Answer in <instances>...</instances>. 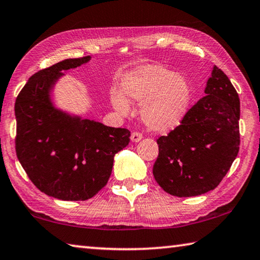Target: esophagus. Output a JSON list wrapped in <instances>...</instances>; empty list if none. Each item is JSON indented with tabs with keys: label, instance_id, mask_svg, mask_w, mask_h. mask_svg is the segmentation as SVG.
Returning <instances> with one entry per match:
<instances>
[{
	"label": "esophagus",
	"instance_id": "obj_1",
	"mask_svg": "<svg viewBox=\"0 0 260 260\" xmlns=\"http://www.w3.org/2000/svg\"><path fill=\"white\" fill-rule=\"evenodd\" d=\"M142 139V134L139 133V132H133L131 135V140L132 142H139V141Z\"/></svg>",
	"mask_w": 260,
	"mask_h": 260
}]
</instances>
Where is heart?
<instances>
[{"label": "heart", "mask_w": 260, "mask_h": 260, "mask_svg": "<svg viewBox=\"0 0 260 260\" xmlns=\"http://www.w3.org/2000/svg\"><path fill=\"white\" fill-rule=\"evenodd\" d=\"M124 94L135 103H143L141 116L149 128L169 132L177 127L190 103L191 90L181 76L158 65H150L132 74L122 85ZM112 104L126 113L128 104L119 94L112 95Z\"/></svg>", "instance_id": "obj_1"}]
</instances>
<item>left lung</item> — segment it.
<instances>
[{"instance_id":"8db88e82","label":"left lung","mask_w":260,"mask_h":260,"mask_svg":"<svg viewBox=\"0 0 260 260\" xmlns=\"http://www.w3.org/2000/svg\"><path fill=\"white\" fill-rule=\"evenodd\" d=\"M205 94L179 126L157 140L159 153L153 177L173 196H199L213 190L239 153V94L215 65Z\"/></svg>"}]
</instances>
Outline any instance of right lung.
I'll return each instance as SVG.
<instances>
[{
  "mask_svg": "<svg viewBox=\"0 0 260 260\" xmlns=\"http://www.w3.org/2000/svg\"><path fill=\"white\" fill-rule=\"evenodd\" d=\"M69 58L40 70L16 99V152L39 190L61 201L95 196L112 172L113 158L129 143L131 132L72 117L56 109L50 90L61 71L87 63Z\"/></svg>",
  "mask_w": 260,
  "mask_h": 260,
  "instance_id": "add662e5",
  "label": "right lung"
}]
</instances>
